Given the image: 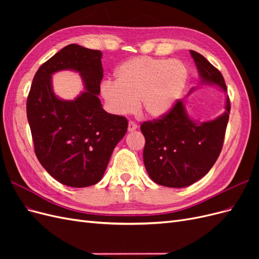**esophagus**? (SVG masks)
I'll use <instances>...</instances> for the list:
<instances>
[{
  "instance_id": "obj_1",
  "label": "esophagus",
  "mask_w": 259,
  "mask_h": 259,
  "mask_svg": "<svg viewBox=\"0 0 259 259\" xmlns=\"http://www.w3.org/2000/svg\"><path fill=\"white\" fill-rule=\"evenodd\" d=\"M137 124L135 123V122H133V121H130L128 122V127H127V130H128V132H134L135 130H137Z\"/></svg>"
}]
</instances>
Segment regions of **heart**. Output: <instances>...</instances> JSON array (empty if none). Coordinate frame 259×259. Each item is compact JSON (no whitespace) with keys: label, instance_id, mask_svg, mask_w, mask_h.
Segmentation results:
<instances>
[{"label":"heart","instance_id":"b5f03b06","mask_svg":"<svg viewBox=\"0 0 259 259\" xmlns=\"http://www.w3.org/2000/svg\"><path fill=\"white\" fill-rule=\"evenodd\" d=\"M187 80L188 70L180 60L139 56L122 62L115 81L103 82L100 93L116 115L135 112L139 103L146 115L161 117L174 107Z\"/></svg>","mask_w":259,"mask_h":259}]
</instances>
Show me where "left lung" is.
<instances>
[{"label":"left lung","instance_id":"1","mask_svg":"<svg viewBox=\"0 0 259 259\" xmlns=\"http://www.w3.org/2000/svg\"><path fill=\"white\" fill-rule=\"evenodd\" d=\"M198 68L201 84L216 85L227 93L224 76L201 54L190 51ZM194 89L190 91L193 92ZM226 111L208 122L194 121L188 115L183 100H177L170 111L158 120L144 122V163L155 184L169 188L190 186L205 176L222 151L230 113Z\"/></svg>","mask_w":259,"mask_h":259}]
</instances>
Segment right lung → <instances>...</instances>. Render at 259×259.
Here are the masks:
<instances>
[{
    "instance_id": "1",
    "label": "right lung",
    "mask_w": 259,
    "mask_h": 259,
    "mask_svg": "<svg viewBox=\"0 0 259 259\" xmlns=\"http://www.w3.org/2000/svg\"><path fill=\"white\" fill-rule=\"evenodd\" d=\"M100 51L67 45L38 68L27 99V117L37 160L69 187L83 188L103 178L117 143L126 134V117L103 109L98 95L104 76ZM79 72L85 91L73 101L54 95L51 75Z\"/></svg>"
}]
</instances>
